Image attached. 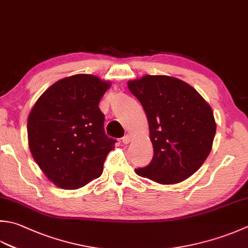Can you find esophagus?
Masks as SVG:
<instances>
[{"label":"esophagus","mask_w":248,"mask_h":248,"mask_svg":"<svg viewBox=\"0 0 248 248\" xmlns=\"http://www.w3.org/2000/svg\"><path fill=\"white\" fill-rule=\"evenodd\" d=\"M130 142H131V135H129V134L124 135V137L123 138V143L124 144H129Z\"/></svg>","instance_id":"1"}]
</instances>
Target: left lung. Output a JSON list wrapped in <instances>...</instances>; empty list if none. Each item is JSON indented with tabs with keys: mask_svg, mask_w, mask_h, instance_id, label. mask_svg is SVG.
Listing matches in <instances>:
<instances>
[{
	"mask_svg": "<svg viewBox=\"0 0 248 248\" xmlns=\"http://www.w3.org/2000/svg\"><path fill=\"white\" fill-rule=\"evenodd\" d=\"M146 113L154 157L139 176L172 185L196 173L210 155L216 123L210 104L187 82L167 75L129 80Z\"/></svg>",
	"mask_w": 248,
	"mask_h": 248,
	"instance_id": "left-lung-1",
	"label": "left lung"
}]
</instances>
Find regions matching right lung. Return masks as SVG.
Returning a JSON list of instances; mask_svg holds the SVG:
<instances>
[{"label":"right lung","instance_id":"1","mask_svg":"<svg viewBox=\"0 0 248 248\" xmlns=\"http://www.w3.org/2000/svg\"><path fill=\"white\" fill-rule=\"evenodd\" d=\"M110 82L90 74L56 81L28 118L29 148L46 177L62 189H78L100 177L116 140L106 137L100 100Z\"/></svg>","mask_w":248,"mask_h":248}]
</instances>
